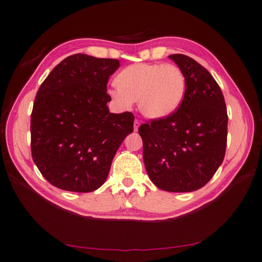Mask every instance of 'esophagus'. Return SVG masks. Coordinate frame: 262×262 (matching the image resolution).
<instances>
[{"mask_svg":"<svg viewBox=\"0 0 262 262\" xmlns=\"http://www.w3.org/2000/svg\"><path fill=\"white\" fill-rule=\"evenodd\" d=\"M139 126H140V122L138 120H135V123H133V130L137 132L139 130Z\"/></svg>","mask_w":262,"mask_h":262,"instance_id":"34e87169","label":"esophagus"}]
</instances>
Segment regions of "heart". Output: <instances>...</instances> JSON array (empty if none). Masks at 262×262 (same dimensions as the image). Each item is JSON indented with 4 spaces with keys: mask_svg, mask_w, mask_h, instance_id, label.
Masks as SVG:
<instances>
[{
    "mask_svg": "<svg viewBox=\"0 0 262 262\" xmlns=\"http://www.w3.org/2000/svg\"><path fill=\"white\" fill-rule=\"evenodd\" d=\"M116 89L108 96L122 110L138 102L140 113L149 120H164L182 105L187 83L182 69L172 63H135L115 78Z\"/></svg>",
    "mask_w": 262,
    "mask_h": 262,
    "instance_id": "1",
    "label": "heart"
}]
</instances>
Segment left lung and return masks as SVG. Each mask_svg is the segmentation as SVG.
<instances>
[{
    "label": "left lung",
    "mask_w": 262,
    "mask_h": 262,
    "mask_svg": "<svg viewBox=\"0 0 262 262\" xmlns=\"http://www.w3.org/2000/svg\"><path fill=\"white\" fill-rule=\"evenodd\" d=\"M182 69L187 90L182 105L164 120L139 127L143 142V161L157 187L187 193L206 185L222 165L228 113L220 86L193 58L170 55Z\"/></svg>",
    "instance_id": "left-lung-1"
}]
</instances>
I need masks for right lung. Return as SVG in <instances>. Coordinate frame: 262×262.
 <instances>
[{"label":"right lung","mask_w":262,"mask_h":262,"mask_svg":"<svg viewBox=\"0 0 262 262\" xmlns=\"http://www.w3.org/2000/svg\"><path fill=\"white\" fill-rule=\"evenodd\" d=\"M118 59L76 54L52 69L31 113V152L56 187L90 193L105 183L121 143L133 131L130 112L111 113L106 84Z\"/></svg>","instance_id":"obj_1"}]
</instances>
